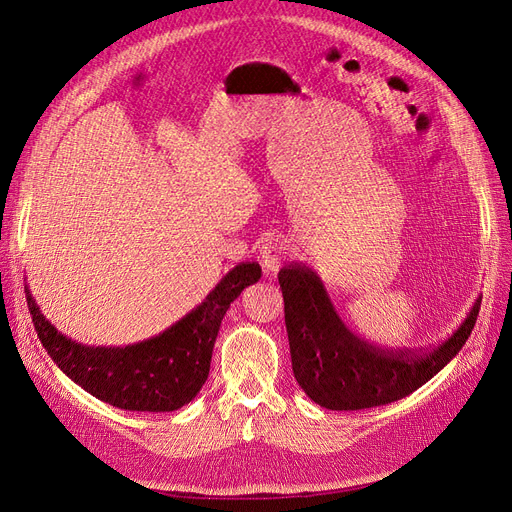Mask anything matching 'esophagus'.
Segmentation results:
<instances>
[{
	"label": "esophagus",
	"instance_id": "34e87169",
	"mask_svg": "<svg viewBox=\"0 0 512 512\" xmlns=\"http://www.w3.org/2000/svg\"><path fill=\"white\" fill-rule=\"evenodd\" d=\"M289 244L285 238L280 236H272L268 240H263L261 244V253H259V259H261V266L263 270H266L268 274L272 272H278V268L282 266V261H285L289 257Z\"/></svg>",
	"mask_w": 512,
	"mask_h": 512
}]
</instances>
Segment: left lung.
Returning a JSON list of instances; mask_svg holds the SVG:
<instances>
[{"label":"left lung","mask_w":512,"mask_h":512,"mask_svg":"<svg viewBox=\"0 0 512 512\" xmlns=\"http://www.w3.org/2000/svg\"><path fill=\"white\" fill-rule=\"evenodd\" d=\"M297 384L331 411L388 405L432 380L475 329L481 297L445 342L426 352L382 350L354 335L335 312L329 293L306 266L278 272Z\"/></svg>","instance_id":"8db88e82"}]
</instances>
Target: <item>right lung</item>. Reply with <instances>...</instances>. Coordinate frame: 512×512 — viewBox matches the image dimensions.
I'll return each mask as SVG.
<instances>
[{
	"label": "right lung",
	"instance_id": "add662e5",
	"mask_svg": "<svg viewBox=\"0 0 512 512\" xmlns=\"http://www.w3.org/2000/svg\"><path fill=\"white\" fill-rule=\"evenodd\" d=\"M261 278L259 263H238L200 306L173 327L132 346H86L63 335L25 287L33 327L59 369L99 401L128 411H175L204 386L221 320L232 301Z\"/></svg>",
	"mask_w": 512,
	"mask_h": 512
}]
</instances>
